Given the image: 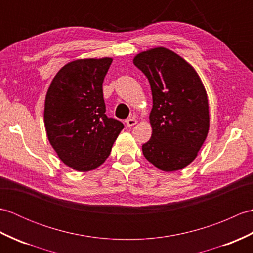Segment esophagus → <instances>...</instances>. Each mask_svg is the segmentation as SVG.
<instances>
[{
	"label": "esophagus",
	"instance_id": "1",
	"mask_svg": "<svg viewBox=\"0 0 253 253\" xmlns=\"http://www.w3.org/2000/svg\"><path fill=\"white\" fill-rule=\"evenodd\" d=\"M125 123H126V125H127V127H131V126H133V125H136L137 124V120L133 116H130V117H128L127 120L125 121Z\"/></svg>",
	"mask_w": 253,
	"mask_h": 253
}]
</instances>
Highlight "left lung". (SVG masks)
Segmentation results:
<instances>
[{"mask_svg": "<svg viewBox=\"0 0 253 253\" xmlns=\"http://www.w3.org/2000/svg\"><path fill=\"white\" fill-rule=\"evenodd\" d=\"M133 64L152 91V136L142 144L149 162L164 171L184 169L196 159L209 131L206 89L184 58L164 47L139 53Z\"/></svg>", "mask_w": 253, "mask_h": 253, "instance_id": "8db88e82", "label": "left lung"}]
</instances>
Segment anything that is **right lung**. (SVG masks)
Masks as SVG:
<instances>
[{"label":"right lung","instance_id":"right-lung-1","mask_svg":"<svg viewBox=\"0 0 253 253\" xmlns=\"http://www.w3.org/2000/svg\"><path fill=\"white\" fill-rule=\"evenodd\" d=\"M111 64L110 57L68 63L53 78L45 96L47 139L58 158L79 171L103 163L124 128L105 114L102 84Z\"/></svg>","mask_w":253,"mask_h":253}]
</instances>
